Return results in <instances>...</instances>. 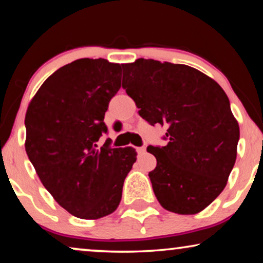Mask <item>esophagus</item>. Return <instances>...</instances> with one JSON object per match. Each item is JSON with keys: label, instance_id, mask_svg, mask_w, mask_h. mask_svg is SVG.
<instances>
[{"label": "esophagus", "instance_id": "1", "mask_svg": "<svg viewBox=\"0 0 263 263\" xmlns=\"http://www.w3.org/2000/svg\"><path fill=\"white\" fill-rule=\"evenodd\" d=\"M138 152L140 153V154H143L146 152V147L145 146H142V147H138Z\"/></svg>", "mask_w": 263, "mask_h": 263}]
</instances>
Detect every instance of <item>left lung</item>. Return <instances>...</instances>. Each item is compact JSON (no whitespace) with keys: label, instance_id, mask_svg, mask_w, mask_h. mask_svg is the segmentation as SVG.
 Instances as JSON below:
<instances>
[{"label":"left lung","instance_id":"8db88e82","mask_svg":"<svg viewBox=\"0 0 263 263\" xmlns=\"http://www.w3.org/2000/svg\"><path fill=\"white\" fill-rule=\"evenodd\" d=\"M122 87L149 124L167 127L164 147H147L157 159L148 176L161 207L196 214L217 199L231 174L238 122L218 82L185 64L139 59L122 64Z\"/></svg>","mask_w":263,"mask_h":263}]
</instances>
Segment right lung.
<instances>
[{
	"label": "right lung",
	"instance_id": "1",
	"mask_svg": "<svg viewBox=\"0 0 263 263\" xmlns=\"http://www.w3.org/2000/svg\"><path fill=\"white\" fill-rule=\"evenodd\" d=\"M122 66L80 59L61 67L41 86L25 117V149L39 179L61 207L80 219L116 211L133 147L98 148L104 116L121 88Z\"/></svg>",
	"mask_w": 263,
	"mask_h": 263
}]
</instances>
